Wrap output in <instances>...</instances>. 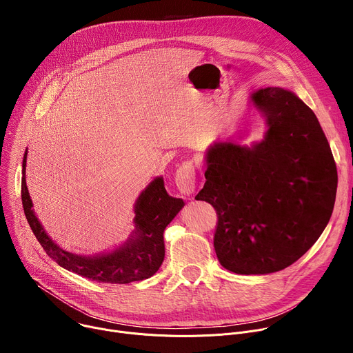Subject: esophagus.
I'll use <instances>...</instances> for the list:
<instances>
[{
  "label": "esophagus",
  "instance_id": "1",
  "mask_svg": "<svg viewBox=\"0 0 353 353\" xmlns=\"http://www.w3.org/2000/svg\"><path fill=\"white\" fill-rule=\"evenodd\" d=\"M179 191L184 195H190L195 191V170L191 161L183 162L176 170L174 177Z\"/></svg>",
  "mask_w": 353,
  "mask_h": 353
}]
</instances>
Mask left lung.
Segmentation results:
<instances>
[{"mask_svg": "<svg viewBox=\"0 0 353 353\" xmlns=\"http://www.w3.org/2000/svg\"><path fill=\"white\" fill-rule=\"evenodd\" d=\"M251 103L265 119L264 139L215 143L195 199L216 211L221 265L261 275L292 265L317 241L334 210L338 176L316 114L294 93L265 88Z\"/></svg>", "mask_w": 353, "mask_h": 353, "instance_id": "left-lung-1", "label": "left lung"}]
</instances>
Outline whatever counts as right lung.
<instances>
[{
	"label": "right lung",
	"instance_id": "add662e5",
	"mask_svg": "<svg viewBox=\"0 0 353 353\" xmlns=\"http://www.w3.org/2000/svg\"><path fill=\"white\" fill-rule=\"evenodd\" d=\"M28 149L22 162V205L28 223L47 256L63 268L81 276L105 283H130L152 276L163 263V232L184 207L181 198L170 196L162 177H157L138 196L135 203V230L119 248L106 254L83 257L60 248L47 236L32 207L26 187Z\"/></svg>",
	"mask_w": 353,
	"mask_h": 353
}]
</instances>
